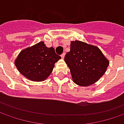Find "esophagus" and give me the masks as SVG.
Masks as SVG:
<instances>
[{
	"mask_svg": "<svg viewBox=\"0 0 124 124\" xmlns=\"http://www.w3.org/2000/svg\"><path fill=\"white\" fill-rule=\"evenodd\" d=\"M64 56H65V53H63L62 55H61V57H62V59H64Z\"/></svg>",
	"mask_w": 124,
	"mask_h": 124,
	"instance_id": "1",
	"label": "esophagus"
}]
</instances>
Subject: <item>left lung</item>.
<instances>
[{
    "label": "left lung",
    "instance_id": "1",
    "mask_svg": "<svg viewBox=\"0 0 124 124\" xmlns=\"http://www.w3.org/2000/svg\"><path fill=\"white\" fill-rule=\"evenodd\" d=\"M73 81L81 87L97 82L103 76L110 62L99 47L81 41H71L70 51L64 57Z\"/></svg>",
    "mask_w": 124,
    "mask_h": 124
}]
</instances>
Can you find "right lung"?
I'll use <instances>...</instances> for the list:
<instances>
[{
	"label": "right lung",
	"instance_id": "right-lung-1",
	"mask_svg": "<svg viewBox=\"0 0 124 124\" xmlns=\"http://www.w3.org/2000/svg\"><path fill=\"white\" fill-rule=\"evenodd\" d=\"M60 59L53 47L48 48L44 41H40L22 50L14 64L24 77L32 81L41 82L50 76L55 63Z\"/></svg>",
	"mask_w": 124,
	"mask_h": 124
}]
</instances>
